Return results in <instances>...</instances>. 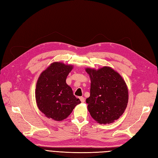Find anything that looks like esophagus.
Wrapping results in <instances>:
<instances>
[{"instance_id": "34e87169", "label": "esophagus", "mask_w": 158, "mask_h": 158, "mask_svg": "<svg viewBox=\"0 0 158 158\" xmlns=\"http://www.w3.org/2000/svg\"><path fill=\"white\" fill-rule=\"evenodd\" d=\"M79 98H80V100L81 102H82V103H83V102H85V98H84V97H80Z\"/></svg>"}]
</instances>
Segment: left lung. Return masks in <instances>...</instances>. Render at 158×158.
<instances>
[{"label": "left lung", "instance_id": "8db88e82", "mask_svg": "<svg viewBox=\"0 0 158 158\" xmlns=\"http://www.w3.org/2000/svg\"><path fill=\"white\" fill-rule=\"evenodd\" d=\"M90 78V95L86 99L92 118L100 124L115 122L128 102V89L122 76L110 66L86 68Z\"/></svg>", "mask_w": 158, "mask_h": 158}]
</instances>
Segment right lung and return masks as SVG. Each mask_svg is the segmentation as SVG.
I'll list each match as a JSON object with an SVG mask.
<instances>
[{
	"mask_svg": "<svg viewBox=\"0 0 158 158\" xmlns=\"http://www.w3.org/2000/svg\"><path fill=\"white\" fill-rule=\"evenodd\" d=\"M73 66L55 62L38 77L35 90L38 109L46 117L62 121L69 117L76 105L81 103L66 82Z\"/></svg>",
	"mask_w": 158,
	"mask_h": 158,
	"instance_id": "right-lung-1",
	"label": "right lung"
}]
</instances>
